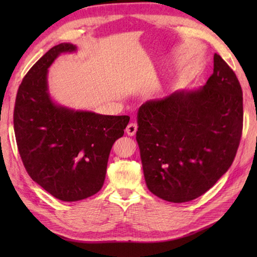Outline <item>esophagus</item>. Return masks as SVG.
<instances>
[{
    "label": "esophagus",
    "mask_w": 257,
    "mask_h": 257,
    "mask_svg": "<svg viewBox=\"0 0 257 257\" xmlns=\"http://www.w3.org/2000/svg\"><path fill=\"white\" fill-rule=\"evenodd\" d=\"M137 129H138L137 123L130 122V123L127 125V128H125V133H127L128 136H135L136 133H137Z\"/></svg>",
    "instance_id": "34e87169"
}]
</instances>
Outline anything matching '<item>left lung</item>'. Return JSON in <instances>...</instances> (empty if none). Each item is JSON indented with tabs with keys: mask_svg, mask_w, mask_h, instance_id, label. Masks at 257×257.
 Returning a JSON list of instances; mask_svg holds the SVG:
<instances>
[{
	"mask_svg": "<svg viewBox=\"0 0 257 257\" xmlns=\"http://www.w3.org/2000/svg\"><path fill=\"white\" fill-rule=\"evenodd\" d=\"M136 139L147 187L182 203L216 183L235 158L243 128V95L236 75L214 54L206 84L141 105Z\"/></svg>",
	"mask_w": 257,
	"mask_h": 257,
	"instance_id": "obj_1",
	"label": "left lung"
}]
</instances>
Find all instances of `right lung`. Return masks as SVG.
I'll return each mask as SVG.
<instances>
[{
	"instance_id": "add662e5",
	"label": "right lung",
	"mask_w": 257,
	"mask_h": 257,
	"mask_svg": "<svg viewBox=\"0 0 257 257\" xmlns=\"http://www.w3.org/2000/svg\"><path fill=\"white\" fill-rule=\"evenodd\" d=\"M77 47L62 43L33 65L14 108V132L27 173L56 199L75 202L96 194L106 178L109 154L129 116H109L62 106L48 90V68Z\"/></svg>"
}]
</instances>
